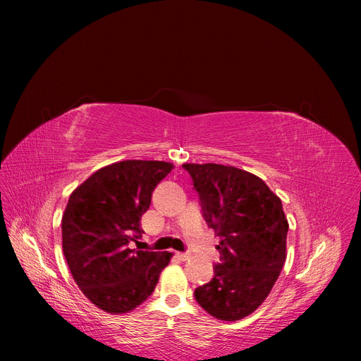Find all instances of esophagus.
Wrapping results in <instances>:
<instances>
[{
    "label": "esophagus",
    "mask_w": 361,
    "mask_h": 361,
    "mask_svg": "<svg viewBox=\"0 0 361 361\" xmlns=\"http://www.w3.org/2000/svg\"><path fill=\"white\" fill-rule=\"evenodd\" d=\"M176 256H178V259H180V260H190L191 259V255L190 253H176Z\"/></svg>",
    "instance_id": "1"
}]
</instances>
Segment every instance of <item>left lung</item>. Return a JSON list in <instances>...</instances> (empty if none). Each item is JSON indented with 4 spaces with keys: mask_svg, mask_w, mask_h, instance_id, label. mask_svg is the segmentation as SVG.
<instances>
[{
    "mask_svg": "<svg viewBox=\"0 0 361 361\" xmlns=\"http://www.w3.org/2000/svg\"><path fill=\"white\" fill-rule=\"evenodd\" d=\"M204 220L221 238L223 264L194 297L214 318L239 321L267 300L286 262L289 223L281 200L256 174L221 164H183Z\"/></svg>",
    "mask_w": 361,
    "mask_h": 361,
    "instance_id": "left-lung-1",
    "label": "left lung"
}]
</instances>
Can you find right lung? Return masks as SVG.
<instances>
[{
	"mask_svg": "<svg viewBox=\"0 0 361 361\" xmlns=\"http://www.w3.org/2000/svg\"><path fill=\"white\" fill-rule=\"evenodd\" d=\"M174 166L128 159L94 171L71 194L61 218L63 253L76 285L111 314L133 312L155 290L169 251L130 250L152 191Z\"/></svg>",
	"mask_w": 361,
	"mask_h": 361,
	"instance_id": "right-lung-1",
	"label": "right lung"
}]
</instances>
